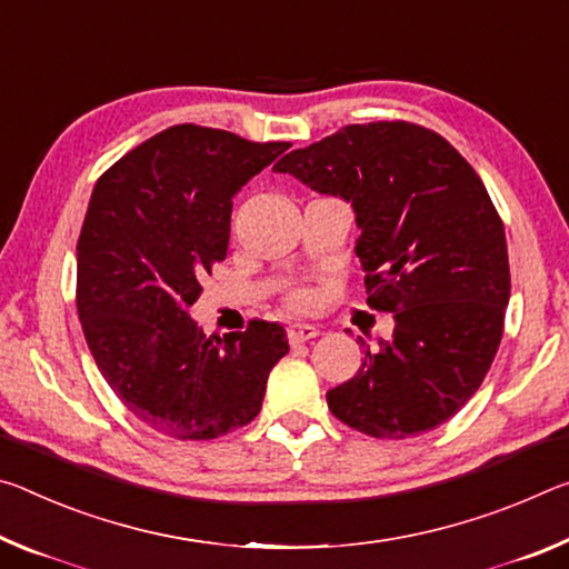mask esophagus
<instances>
[{"label":"esophagus","mask_w":569,"mask_h":569,"mask_svg":"<svg viewBox=\"0 0 569 569\" xmlns=\"http://www.w3.org/2000/svg\"><path fill=\"white\" fill-rule=\"evenodd\" d=\"M318 335H320L318 328H312V325H305V322H295L287 328V340H290L292 346H300V342L318 338Z\"/></svg>","instance_id":"1"}]
</instances>
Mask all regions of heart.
Segmentation results:
<instances>
[{"mask_svg": "<svg viewBox=\"0 0 569 569\" xmlns=\"http://www.w3.org/2000/svg\"><path fill=\"white\" fill-rule=\"evenodd\" d=\"M284 307L287 310L292 312H305L310 310V307L315 305V295L307 290V287H295V290H287L284 292Z\"/></svg>", "mask_w": 569, "mask_h": 569, "instance_id": "heart-1", "label": "heart"}]
</instances>
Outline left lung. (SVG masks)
<instances>
[{
  "label": "left lung",
  "instance_id": "left-lung-1",
  "mask_svg": "<svg viewBox=\"0 0 569 569\" xmlns=\"http://www.w3.org/2000/svg\"><path fill=\"white\" fill-rule=\"evenodd\" d=\"M352 201L368 307L393 340L328 390L335 418L408 439L449 421L495 362L509 302L505 223L479 173L433 130L408 120L346 126L274 166Z\"/></svg>",
  "mask_w": 569,
  "mask_h": 569
}]
</instances>
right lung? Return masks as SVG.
Returning <instances> with one entry per match:
<instances>
[{
	"mask_svg": "<svg viewBox=\"0 0 569 569\" xmlns=\"http://www.w3.org/2000/svg\"><path fill=\"white\" fill-rule=\"evenodd\" d=\"M290 143L229 130H161L100 176L78 239L74 302L96 366L130 413L176 441L254 421L284 330L249 320L207 335L189 318L203 274L227 259L234 197Z\"/></svg>",
	"mask_w": 569,
	"mask_h": 569,
	"instance_id": "right-lung-1",
	"label": "right lung"
}]
</instances>
